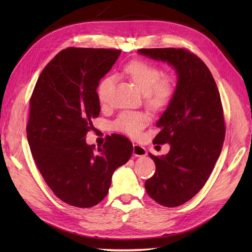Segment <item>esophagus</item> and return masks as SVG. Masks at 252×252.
Segmentation results:
<instances>
[{
  "label": "esophagus",
  "instance_id": "34e87169",
  "mask_svg": "<svg viewBox=\"0 0 252 252\" xmlns=\"http://www.w3.org/2000/svg\"><path fill=\"white\" fill-rule=\"evenodd\" d=\"M133 156L138 157V158L145 157V156H147V150L145 149L143 146H141V145L134 144L133 145Z\"/></svg>",
  "mask_w": 252,
  "mask_h": 252
}]
</instances>
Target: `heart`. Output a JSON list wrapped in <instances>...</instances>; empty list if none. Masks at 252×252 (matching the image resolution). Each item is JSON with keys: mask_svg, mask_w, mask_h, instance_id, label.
<instances>
[{"mask_svg": "<svg viewBox=\"0 0 252 252\" xmlns=\"http://www.w3.org/2000/svg\"><path fill=\"white\" fill-rule=\"evenodd\" d=\"M123 72L143 94L148 107L155 110L162 109L169 104L175 91V83L171 77H161L158 67L145 61L136 60L124 66ZM113 80L105 78L97 87V97L102 104L108 102ZM149 123V117L141 111H124L114 121V130L125 133L131 138L139 136Z\"/></svg>", "mask_w": 252, "mask_h": 252, "instance_id": "b5f03b06", "label": "heart"}]
</instances>
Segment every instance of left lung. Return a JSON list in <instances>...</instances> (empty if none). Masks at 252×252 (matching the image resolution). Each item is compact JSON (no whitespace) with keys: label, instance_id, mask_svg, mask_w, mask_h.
<instances>
[{"label":"left lung","instance_id":"1","mask_svg":"<svg viewBox=\"0 0 252 252\" xmlns=\"http://www.w3.org/2000/svg\"><path fill=\"white\" fill-rule=\"evenodd\" d=\"M138 53L171 66L177 86L158 119L157 144H169L167 155L154 157L156 172L145 182L152 200L177 207L200 191L211 174L225 139L222 103L208 67L182 48L140 49Z\"/></svg>","mask_w":252,"mask_h":252}]
</instances>
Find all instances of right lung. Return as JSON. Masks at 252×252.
Wrapping results in <instances>:
<instances>
[{
  "label": "right lung",
  "instance_id": "add662e5",
  "mask_svg": "<svg viewBox=\"0 0 252 252\" xmlns=\"http://www.w3.org/2000/svg\"><path fill=\"white\" fill-rule=\"evenodd\" d=\"M121 50L67 48L44 68L30 98L27 140L45 182L60 200L89 208L107 195L112 174L128 162L132 144L112 134L94 150L86 143L100 114L98 82Z\"/></svg>",
  "mask_w": 252,
  "mask_h": 252
}]
</instances>
